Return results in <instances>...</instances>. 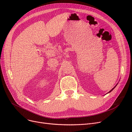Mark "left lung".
I'll return each instance as SVG.
<instances>
[{
  "instance_id": "8db88e82",
  "label": "left lung",
  "mask_w": 132,
  "mask_h": 132,
  "mask_svg": "<svg viewBox=\"0 0 132 132\" xmlns=\"http://www.w3.org/2000/svg\"><path fill=\"white\" fill-rule=\"evenodd\" d=\"M117 85H118V84H117ZM117 85H116V86H115V87H114V88H112V89H111V90H110V92H109V93H110V92H112V90H113V89H114V88H115V87H116V86H117Z\"/></svg>"
}]
</instances>
